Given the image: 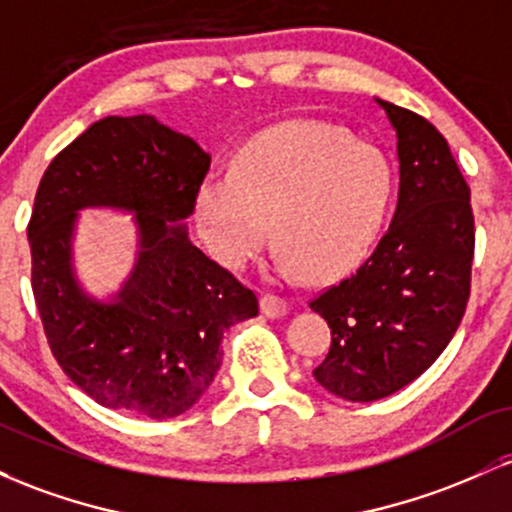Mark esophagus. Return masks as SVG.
<instances>
[{"mask_svg":"<svg viewBox=\"0 0 512 512\" xmlns=\"http://www.w3.org/2000/svg\"><path fill=\"white\" fill-rule=\"evenodd\" d=\"M262 313L267 317H284L289 313V303H286V298L281 296H274V293H267V296H262Z\"/></svg>","mask_w":512,"mask_h":512,"instance_id":"esophagus-1","label":"esophagus"}]
</instances>
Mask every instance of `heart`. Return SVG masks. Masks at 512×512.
I'll use <instances>...</instances> for the list:
<instances>
[{
    "label": "heart",
    "mask_w": 512,
    "mask_h": 512,
    "mask_svg": "<svg viewBox=\"0 0 512 512\" xmlns=\"http://www.w3.org/2000/svg\"><path fill=\"white\" fill-rule=\"evenodd\" d=\"M390 190L392 170L378 146L320 122H284L245 144L231 173L202 180L195 219L226 267H243L262 250L269 221L281 267L337 276L366 255Z\"/></svg>",
    "instance_id": "heart-1"
}]
</instances>
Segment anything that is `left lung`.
I'll return each instance as SVG.
<instances>
[{"label": "left lung", "instance_id": "8db88e82", "mask_svg": "<svg viewBox=\"0 0 512 512\" xmlns=\"http://www.w3.org/2000/svg\"><path fill=\"white\" fill-rule=\"evenodd\" d=\"M378 105L397 132L399 199L378 248L310 301L332 346L315 380L349 402L402 390L443 354L469 301L474 214L450 146L426 117Z\"/></svg>", "mask_w": 512, "mask_h": 512}]
</instances>
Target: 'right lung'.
<instances>
[{"label": "right lung", "mask_w": 512, "mask_h": 512, "mask_svg": "<svg viewBox=\"0 0 512 512\" xmlns=\"http://www.w3.org/2000/svg\"><path fill=\"white\" fill-rule=\"evenodd\" d=\"M211 156L154 115L103 117L52 158L35 192L31 286L52 356L101 407L173 419L207 392L223 332L260 313L257 296L187 238ZM132 210L140 257L110 304L71 269L75 211Z\"/></svg>", "instance_id": "add662e5"}]
</instances>
